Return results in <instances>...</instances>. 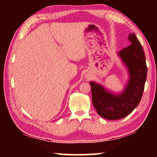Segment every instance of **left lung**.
I'll list each match as a JSON object with an SVG mask.
<instances>
[{
    "mask_svg": "<svg viewBox=\"0 0 157 157\" xmlns=\"http://www.w3.org/2000/svg\"><path fill=\"white\" fill-rule=\"evenodd\" d=\"M131 44L118 52L128 68L130 78L123 94L114 95L102 86L90 82L92 102L98 113L108 120L123 118L139 105L144 91L147 68L143 47L134 33L129 36Z\"/></svg>",
    "mask_w": 157,
    "mask_h": 157,
    "instance_id": "1",
    "label": "left lung"
}]
</instances>
